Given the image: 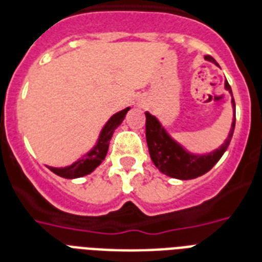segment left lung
<instances>
[{
  "label": "left lung",
  "instance_id": "1",
  "mask_svg": "<svg viewBox=\"0 0 262 262\" xmlns=\"http://www.w3.org/2000/svg\"><path fill=\"white\" fill-rule=\"evenodd\" d=\"M205 59L217 65V62L211 55H205ZM224 87L232 95L231 87L227 83V80L224 83ZM231 103L234 113H235L234 98H232ZM145 118H147L145 137H147L148 149H149L152 162L159 168L160 172L177 179H193L209 171L219 162V159L228 148L232 135H234V129H235V118H234L230 133H228L224 144H222V147L215 149L213 152H209L207 155H194V154L187 152L181 144L171 139V136L166 132V129L162 126V123L156 119V117L151 115L149 113H145Z\"/></svg>",
  "mask_w": 262,
  "mask_h": 262
}]
</instances>
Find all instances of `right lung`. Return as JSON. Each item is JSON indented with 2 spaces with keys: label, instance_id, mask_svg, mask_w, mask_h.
<instances>
[{
  "label": "right lung",
  "instance_id": "1",
  "mask_svg": "<svg viewBox=\"0 0 262 262\" xmlns=\"http://www.w3.org/2000/svg\"><path fill=\"white\" fill-rule=\"evenodd\" d=\"M129 110H130V107H126L125 110L119 111L107 121V123L103 126L102 132H100V135H99L96 145L88 154H85L81 159H79L71 166H67V167H49L50 171L68 179L80 178V177L91 174L104 160L107 151H108V144H110V140L113 137V133L122 123L123 118H125V115Z\"/></svg>",
  "mask_w": 262,
  "mask_h": 262
}]
</instances>
